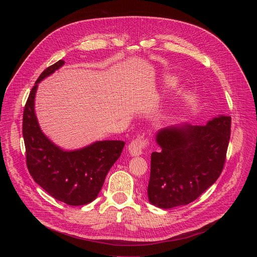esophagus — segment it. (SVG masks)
I'll return each mask as SVG.
<instances>
[{"label":"esophagus","mask_w":257,"mask_h":257,"mask_svg":"<svg viewBox=\"0 0 257 257\" xmlns=\"http://www.w3.org/2000/svg\"><path fill=\"white\" fill-rule=\"evenodd\" d=\"M148 143H149L148 139H144L141 137H138V138L132 140L128 146L129 154L132 157L140 156L143 153V151L145 150L146 146H148Z\"/></svg>","instance_id":"esophagus-1"}]
</instances>
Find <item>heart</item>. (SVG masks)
Returning <instances> with one entry per match:
<instances>
[{
	"mask_svg": "<svg viewBox=\"0 0 257 257\" xmlns=\"http://www.w3.org/2000/svg\"><path fill=\"white\" fill-rule=\"evenodd\" d=\"M165 85H166V87H173L176 83H177V80H176V78H174V77H167V78H165Z\"/></svg>",
	"mask_w": 257,
	"mask_h": 257,
	"instance_id": "heart-1",
	"label": "heart"
}]
</instances>
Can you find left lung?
Listing matches in <instances>:
<instances>
[{"label": "left lung", "instance_id": "obj_1", "mask_svg": "<svg viewBox=\"0 0 257 257\" xmlns=\"http://www.w3.org/2000/svg\"><path fill=\"white\" fill-rule=\"evenodd\" d=\"M231 135V117L218 116L204 126L182 124L161 129V151L152 154L150 202L161 208L186 205L221 175Z\"/></svg>", "mask_w": 257, "mask_h": 257}]
</instances>
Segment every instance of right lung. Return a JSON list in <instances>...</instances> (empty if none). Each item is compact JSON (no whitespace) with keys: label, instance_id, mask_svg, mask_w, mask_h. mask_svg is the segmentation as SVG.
I'll return each mask as SVG.
<instances>
[{"label":"right lung","instance_id":"add662e5","mask_svg":"<svg viewBox=\"0 0 257 257\" xmlns=\"http://www.w3.org/2000/svg\"><path fill=\"white\" fill-rule=\"evenodd\" d=\"M58 61L48 67L36 80L27 98L22 133L29 174L51 196L68 205H83L98 195L106 174L120 158L125 142L96 141L83 149L64 151L42 131L34 112V97L39 83L61 68Z\"/></svg>","mask_w":257,"mask_h":257}]
</instances>
